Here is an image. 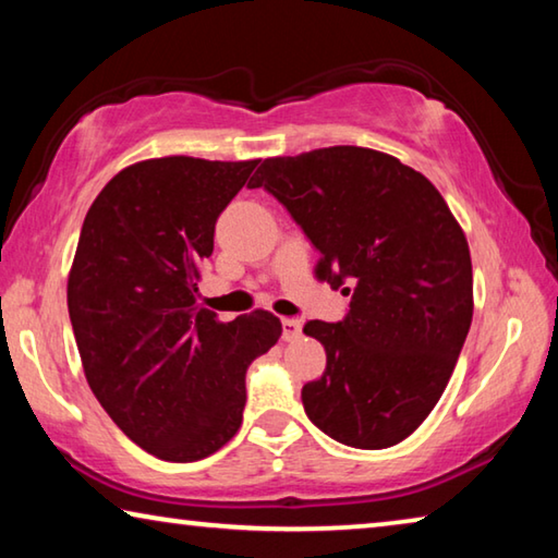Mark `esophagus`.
I'll use <instances>...</instances> for the list:
<instances>
[{
  "instance_id": "1",
  "label": "esophagus",
  "mask_w": 558,
  "mask_h": 558,
  "mask_svg": "<svg viewBox=\"0 0 558 558\" xmlns=\"http://www.w3.org/2000/svg\"><path fill=\"white\" fill-rule=\"evenodd\" d=\"M303 332V323L295 320V317H282V340L293 342Z\"/></svg>"
}]
</instances>
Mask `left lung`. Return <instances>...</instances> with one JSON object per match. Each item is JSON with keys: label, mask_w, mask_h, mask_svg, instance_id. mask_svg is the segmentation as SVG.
<instances>
[{"label": "left lung", "mask_w": 558, "mask_h": 558, "mask_svg": "<svg viewBox=\"0 0 558 558\" xmlns=\"http://www.w3.org/2000/svg\"><path fill=\"white\" fill-rule=\"evenodd\" d=\"M251 189L276 196L320 253L317 278L350 295L340 323L311 320L323 377L303 387L317 429L385 449L435 410L472 325L470 245L439 191L395 156L330 146L265 158Z\"/></svg>", "instance_id": "1"}]
</instances>
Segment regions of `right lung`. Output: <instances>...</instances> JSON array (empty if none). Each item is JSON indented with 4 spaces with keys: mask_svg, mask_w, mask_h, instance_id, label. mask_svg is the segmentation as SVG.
Listing matches in <instances>:
<instances>
[{
    "mask_svg": "<svg viewBox=\"0 0 558 558\" xmlns=\"http://www.w3.org/2000/svg\"><path fill=\"white\" fill-rule=\"evenodd\" d=\"M258 161L166 156L104 185L78 235L66 303L86 383L131 441L166 462L218 452L243 422L245 373L282 325L198 305L216 220Z\"/></svg>",
    "mask_w": 558,
    "mask_h": 558,
    "instance_id": "right-lung-1",
    "label": "right lung"
}]
</instances>
